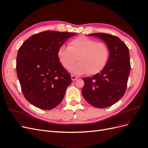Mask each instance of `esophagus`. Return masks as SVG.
I'll return each instance as SVG.
<instances>
[{"label": "esophagus", "instance_id": "obj_1", "mask_svg": "<svg viewBox=\"0 0 148 148\" xmlns=\"http://www.w3.org/2000/svg\"><path fill=\"white\" fill-rule=\"evenodd\" d=\"M71 78L72 81H75V79H77L78 78V77H75V76H74V75H71Z\"/></svg>", "mask_w": 148, "mask_h": 148}]
</instances>
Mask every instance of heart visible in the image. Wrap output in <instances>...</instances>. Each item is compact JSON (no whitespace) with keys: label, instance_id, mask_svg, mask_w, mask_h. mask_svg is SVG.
Masks as SVG:
<instances>
[{"label":"heart","instance_id":"obj_1","mask_svg":"<svg viewBox=\"0 0 148 148\" xmlns=\"http://www.w3.org/2000/svg\"><path fill=\"white\" fill-rule=\"evenodd\" d=\"M57 56L65 69L69 70L77 60L80 61L70 69L71 73L83 75L88 72L96 75L104 68L108 61L109 50L106 44L86 36L71 39L69 47L60 46Z\"/></svg>","mask_w":148,"mask_h":148}]
</instances>
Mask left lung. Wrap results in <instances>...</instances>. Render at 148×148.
I'll return each mask as SVG.
<instances>
[{
    "label": "left lung",
    "instance_id": "left-lung-1",
    "mask_svg": "<svg viewBox=\"0 0 148 148\" xmlns=\"http://www.w3.org/2000/svg\"><path fill=\"white\" fill-rule=\"evenodd\" d=\"M104 41L108 46L109 57L107 64L92 77H85L82 93L89 104L97 108H106L118 102L127 89L130 71L128 47L122 40L106 33H92Z\"/></svg>",
    "mask_w": 148,
    "mask_h": 148
}]
</instances>
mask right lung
Here are the masks:
<instances>
[{"mask_svg": "<svg viewBox=\"0 0 148 148\" xmlns=\"http://www.w3.org/2000/svg\"><path fill=\"white\" fill-rule=\"evenodd\" d=\"M76 33L46 31L31 36L18 52L16 72L26 99L38 108L51 110L63 99L71 83L57 51Z\"/></svg>", "mask_w": 148, "mask_h": 148, "instance_id": "add662e5", "label": "right lung"}]
</instances>
